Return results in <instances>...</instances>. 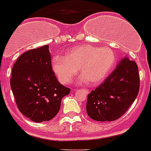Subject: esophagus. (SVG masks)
<instances>
[{
	"instance_id": "1",
	"label": "esophagus",
	"mask_w": 151,
	"mask_h": 151,
	"mask_svg": "<svg viewBox=\"0 0 151 151\" xmlns=\"http://www.w3.org/2000/svg\"><path fill=\"white\" fill-rule=\"evenodd\" d=\"M82 90H83V91H84L86 95H88V94L89 93V91H88V89H86V88H84V89H82Z\"/></svg>"
}]
</instances>
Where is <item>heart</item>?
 <instances>
[{
    "label": "heart",
    "mask_w": 151,
    "mask_h": 151,
    "mask_svg": "<svg viewBox=\"0 0 151 151\" xmlns=\"http://www.w3.org/2000/svg\"><path fill=\"white\" fill-rule=\"evenodd\" d=\"M115 64V54L109 48L82 45L67 52L65 58L56 56L52 69L59 80L69 84L79 69L82 81L98 85L108 77Z\"/></svg>",
    "instance_id": "1"
}]
</instances>
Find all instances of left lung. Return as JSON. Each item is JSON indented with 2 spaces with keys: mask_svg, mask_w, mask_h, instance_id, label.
I'll return each mask as SVG.
<instances>
[{
  "mask_svg": "<svg viewBox=\"0 0 151 151\" xmlns=\"http://www.w3.org/2000/svg\"><path fill=\"white\" fill-rule=\"evenodd\" d=\"M140 76L136 63L127 56L103 83L88 95L86 111L98 122H113L125 113L138 95Z\"/></svg>",
  "mask_w": 151,
  "mask_h": 151,
  "instance_id": "8db88e82",
  "label": "left lung"
}]
</instances>
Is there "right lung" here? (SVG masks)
<instances>
[{
	"mask_svg": "<svg viewBox=\"0 0 151 151\" xmlns=\"http://www.w3.org/2000/svg\"><path fill=\"white\" fill-rule=\"evenodd\" d=\"M11 88L20 112L39 123L53 118L63 98L70 92L52 71L49 45L28 50L18 58L12 69Z\"/></svg>",
	"mask_w": 151,
	"mask_h": 151,
	"instance_id": "right-lung-1",
	"label": "right lung"
}]
</instances>
